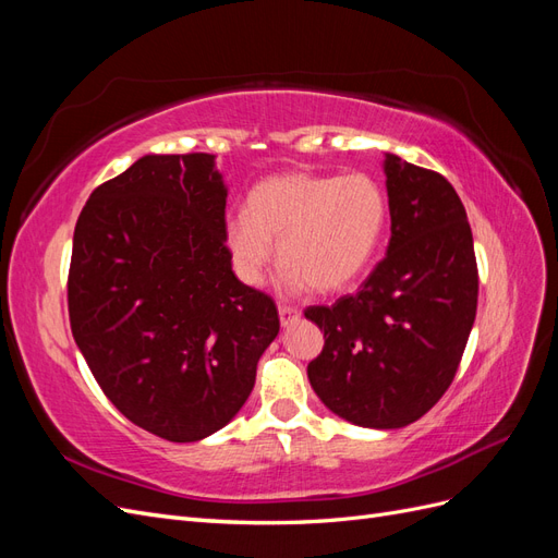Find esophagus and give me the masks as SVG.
<instances>
[{"label": "esophagus", "instance_id": "34e87169", "mask_svg": "<svg viewBox=\"0 0 558 558\" xmlns=\"http://www.w3.org/2000/svg\"><path fill=\"white\" fill-rule=\"evenodd\" d=\"M279 320L283 328H291L293 324L300 320V310L298 307H289V305H279Z\"/></svg>", "mask_w": 558, "mask_h": 558}]
</instances>
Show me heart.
Masks as SVG:
<instances>
[{
  "label": "heart",
  "mask_w": 558,
  "mask_h": 558,
  "mask_svg": "<svg viewBox=\"0 0 558 558\" xmlns=\"http://www.w3.org/2000/svg\"><path fill=\"white\" fill-rule=\"evenodd\" d=\"M388 226L381 185L365 174L283 172L253 185L246 214L230 216L226 248L246 286H260L275 258L286 291L335 293L373 263Z\"/></svg>",
  "instance_id": "obj_1"
}]
</instances>
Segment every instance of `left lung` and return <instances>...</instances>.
Returning a JSON list of instances; mask_svg holds the SVG:
<instances>
[{"mask_svg": "<svg viewBox=\"0 0 558 558\" xmlns=\"http://www.w3.org/2000/svg\"><path fill=\"white\" fill-rule=\"evenodd\" d=\"M391 240L356 295L305 316L324 330L307 365L330 412L402 428L445 396L477 314V260L461 197L433 170L384 158Z\"/></svg>", "mask_w": 558, "mask_h": 558, "instance_id": "left-lung-1", "label": "left lung"}]
</instances>
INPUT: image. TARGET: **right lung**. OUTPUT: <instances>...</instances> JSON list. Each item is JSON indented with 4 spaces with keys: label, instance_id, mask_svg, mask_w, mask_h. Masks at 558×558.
Wrapping results in <instances>:
<instances>
[{
    "label": "right lung",
    "instance_id": "right-lung-1",
    "mask_svg": "<svg viewBox=\"0 0 558 558\" xmlns=\"http://www.w3.org/2000/svg\"><path fill=\"white\" fill-rule=\"evenodd\" d=\"M216 156H144L83 207L66 281L76 347L116 410L197 442L242 410L279 332L269 295L226 248Z\"/></svg>",
    "mask_w": 558,
    "mask_h": 558
}]
</instances>
